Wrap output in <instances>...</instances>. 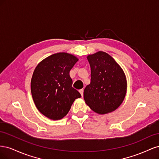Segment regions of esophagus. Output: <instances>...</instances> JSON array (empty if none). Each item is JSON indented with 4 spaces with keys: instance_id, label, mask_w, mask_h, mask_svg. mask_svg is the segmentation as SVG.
Segmentation results:
<instances>
[{
    "instance_id": "34e87169",
    "label": "esophagus",
    "mask_w": 159,
    "mask_h": 159,
    "mask_svg": "<svg viewBox=\"0 0 159 159\" xmlns=\"http://www.w3.org/2000/svg\"><path fill=\"white\" fill-rule=\"evenodd\" d=\"M79 91H80V93H81V96H82V97H83V95H84V89H81L79 90Z\"/></svg>"
}]
</instances>
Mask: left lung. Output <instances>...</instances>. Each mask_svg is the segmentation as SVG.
<instances>
[{"label": "left lung", "mask_w": 159, "mask_h": 159, "mask_svg": "<svg viewBox=\"0 0 159 159\" xmlns=\"http://www.w3.org/2000/svg\"><path fill=\"white\" fill-rule=\"evenodd\" d=\"M91 82L84 91L85 103L94 112H112L123 102L127 81L124 72L113 57L104 52L88 56Z\"/></svg>", "instance_id": "1"}]
</instances>
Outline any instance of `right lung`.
<instances>
[{"label": "right lung", "mask_w": 159, "mask_h": 159, "mask_svg": "<svg viewBox=\"0 0 159 159\" xmlns=\"http://www.w3.org/2000/svg\"><path fill=\"white\" fill-rule=\"evenodd\" d=\"M78 59L68 53H57L38 64L32 77L31 93L37 109L46 117L58 120L68 114L81 94L72 87L70 71Z\"/></svg>", "instance_id": "add662e5"}]
</instances>
